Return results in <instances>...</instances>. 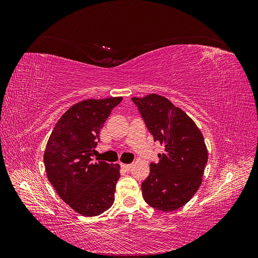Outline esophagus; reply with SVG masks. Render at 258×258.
<instances>
[{
    "mask_svg": "<svg viewBox=\"0 0 258 258\" xmlns=\"http://www.w3.org/2000/svg\"><path fill=\"white\" fill-rule=\"evenodd\" d=\"M120 166L124 171H129L132 167V165H129V163H120Z\"/></svg>",
    "mask_w": 258,
    "mask_h": 258,
    "instance_id": "34e87169",
    "label": "esophagus"
}]
</instances>
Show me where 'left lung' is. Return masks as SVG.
Instances as JSON below:
<instances>
[{
  "label": "left lung",
  "mask_w": 258,
  "mask_h": 258,
  "mask_svg": "<svg viewBox=\"0 0 258 258\" xmlns=\"http://www.w3.org/2000/svg\"><path fill=\"white\" fill-rule=\"evenodd\" d=\"M155 141L165 146L151 163L142 195L151 207L170 212L188 202L202 182L208 150L197 124L167 98L151 93L132 98Z\"/></svg>",
  "instance_id": "obj_1"
}]
</instances>
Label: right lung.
<instances>
[{"label": "right lung", "mask_w": 258, "mask_h": 258, "mask_svg": "<svg viewBox=\"0 0 258 258\" xmlns=\"http://www.w3.org/2000/svg\"><path fill=\"white\" fill-rule=\"evenodd\" d=\"M122 97L88 99L60 117L46 144L44 163L48 181L75 212L97 216L114 204L119 165L92 161L100 130Z\"/></svg>", "instance_id": "obj_1"}]
</instances>
